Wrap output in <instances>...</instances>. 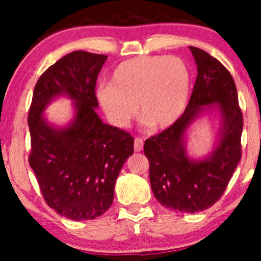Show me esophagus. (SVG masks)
<instances>
[{"label": "esophagus", "instance_id": "1", "mask_svg": "<svg viewBox=\"0 0 261 261\" xmlns=\"http://www.w3.org/2000/svg\"><path fill=\"white\" fill-rule=\"evenodd\" d=\"M143 147H144L143 139L135 138V140H134V149H135V151H141Z\"/></svg>", "mask_w": 261, "mask_h": 261}]
</instances>
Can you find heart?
<instances>
[{
  "mask_svg": "<svg viewBox=\"0 0 261 261\" xmlns=\"http://www.w3.org/2000/svg\"><path fill=\"white\" fill-rule=\"evenodd\" d=\"M191 94V70L179 57H136L120 63L111 83L96 92L109 120L118 127L136 112L154 130L174 125L187 109Z\"/></svg>",
  "mask_w": 261,
  "mask_h": 261,
  "instance_id": "obj_1",
  "label": "heart"
}]
</instances>
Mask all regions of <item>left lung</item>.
Returning a JSON list of instances; mask_svg holds the SVG:
<instances>
[{"label": "left lung", "instance_id": "8db88e82", "mask_svg": "<svg viewBox=\"0 0 261 261\" xmlns=\"http://www.w3.org/2000/svg\"><path fill=\"white\" fill-rule=\"evenodd\" d=\"M189 49L198 73L188 106L174 125L147 139L144 152L159 203L173 211L196 213L221 198L240 162L243 114L230 72L204 50ZM213 112L220 120L214 149L202 158L191 157L186 134L197 119Z\"/></svg>", "mask_w": 261, "mask_h": 261}]
</instances>
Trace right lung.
<instances>
[{"label":"right lung","instance_id":"add662e5","mask_svg":"<svg viewBox=\"0 0 261 261\" xmlns=\"http://www.w3.org/2000/svg\"><path fill=\"white\" fill-rule=\"evenodd\" d=\"M107 57L67 54L41 74L29 111L31 169L49 207L73 221L93 220L111 207L115 183L134 152V138L102 122L96 109V82ZM73 102V118L51 124L45 110L54 99Z\"/></svg>","mask_w":261,"mask_h":261}]
</instances>
